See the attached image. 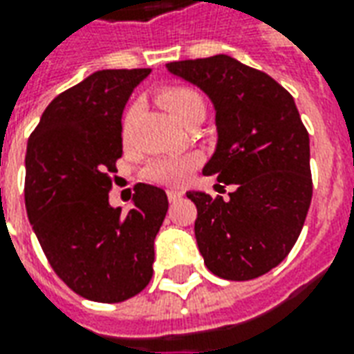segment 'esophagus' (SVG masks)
<instances>
[{
  "instance_id": "esophagus-1",
  "label": "esophagus",
  "mask_w": 354,
  "mask_h": 354,
  "mask_svg": "<svg viewBox=\"0 0 354 354\" xmlns=\"http://www.w3.org/2000/svg\"><path fill=\"white\" fill-rule=\"evenodd\" d=\"M182 195H184V193L176 192V189H169V192H167V197H169L170 203H174V201H178V199H180V197H182Z\"/></svg>"
}]
</instances>
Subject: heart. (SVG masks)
Listing matches in <instances>:
<instances>
[{"mask_svg": "<svg viewBox=\"0 0 354 354\" xmlns=\"http://www.w3.org/2000/svg\"><path fill=\"white\" fill-rule=\"evenodd\" d=\"M157 100L162 108L169 111L170 115L176 119L178 123H185L193 109L203 108V98L197 91L189 87H169L162 88ZM136 115V106H129L123 115V134L131 131V124ZM199 155H182V157H169L151 162L146 169V178L155 184L162 185H184L192 172L199 167Z\"/></svg>", "mask_w": 354, "mask_h": 354, "instance_id": "obj_1", "label": "heart"}]
</instances>
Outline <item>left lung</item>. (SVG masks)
Segmentation results:
<instances>
[{"instance_id":"obj_1","label":"left lung","mask_w":354,"mask_h":354,"mask_svg":"<svg viewBox=\"0 0 354 354\" xmlns=\"http://www.w3.org/2000/svg\"><path fill=\"white\" fill-rule=\"evenodd\" d=\"M167 68L214 102L218 146L203 172L237 187L230 199L187 193L205 263L227 281L261 277L288 256L311 205L309 132L296 102L273 77L227 55Z\"/></svg>"}]
</instances>
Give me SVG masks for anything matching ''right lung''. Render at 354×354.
Masks as SVG:
<instances>
[{
	"label": "right lung",
	"instance_id": "right-lung-1",
	"mask_svg": "<svg viewBox=\"0 0 354 354\" xmlns=\"http://www.w3.org/2000/svg\"><path fill=\"white\" fill-rule=\"evenodd\" d=\"M149 72H94L58 94L28 138V220L55 273L100 304L124 301L149 284L155 235L169 210L167 193L147 184L134 187L129 212L109 207L124 104Z\"/></svg>",
	"mask_w": 354,
	"mask_h": 354
}]
</instances>
